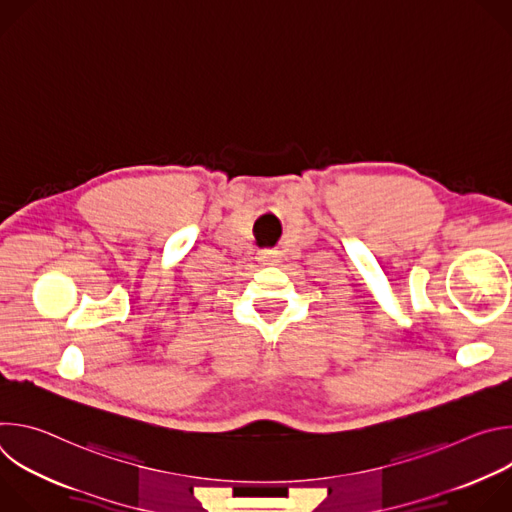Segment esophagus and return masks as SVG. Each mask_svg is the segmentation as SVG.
Here are the masks:
<instances>
[{
	"instance_id": "esophagus-1",
	"label": "esophagus",
	"mask_w": 512,
	"mask_h": 512,
	"mask_svg": "<svg viewBox=\"0 0 512 512\" xmlns=\"http://www.w3.org/2000/svg\"><path fill=\"white\" fill-rule=\"evenodd\" d=\"M263 265H277L281 261V253L279 251H259L257 257Z\"/></svg>"
}]
</instances>
